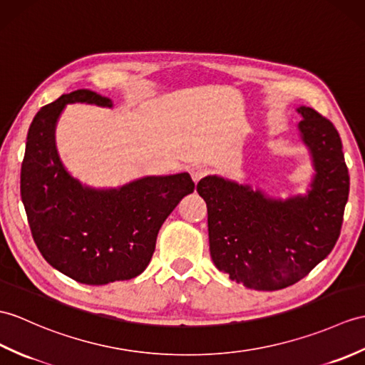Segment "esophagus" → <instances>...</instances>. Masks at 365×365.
Masks as SVG:
<instances>
[{
  "label": "esophagus",
  "mask_w": 365,
  "mask_h": 365,
  "mask_svg": "<svg viewBox=\"0 0 365 365\" xmlns=\"http://www.w3.org/2000/svg\"><path fill=\"white\" fill-rule=\"evenodd\" d=\"M190 174H191V179H192L194 185H197L203 179V177H205L207 171H205V169H202V168H192Z\"/></svg>",
  "instance_id": "1"
}]
</instances>
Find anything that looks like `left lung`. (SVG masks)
<instances>
[{"label":"left lung","instance_id":"8db88e82","mask_svg":"<svg viewBox=\"0 0 365 365\" xmlns=\"http://www.w3.org/2000/svg\"><path fill=\"white\" fill-rule=\"evenodd\" d=\"M312 175L304 192L272 196L250 183L211 174L197 183L208 211L210 255L232 279L278 291L307 277L333 250L350 177L336 127L314 108H295Z\"/></svg>","mask_w":365,"mask_h":365}]
</instances>
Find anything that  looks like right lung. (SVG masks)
<instances>
[{
	"instance_id": "obj_1",
	"label": "right lung",
	"mask_w": 365,
	"mask_h": 365,
	"mask_svg": "<svg viewBox=\"0 0 365 365\" xmlns=\"http://www.w3.org/2000/svg\"><path fill=\"white\" fill-rule=\"evenodd\" d=\"M113 107L91 90H76L34 116L20 191L32 238L58 272L83 284H107L144 272L157 235L179 202L194 191L188 173L143 175L96 188L71 175L58 155L56 127L68 104Z\"/></svg>"
}]
</instances>
